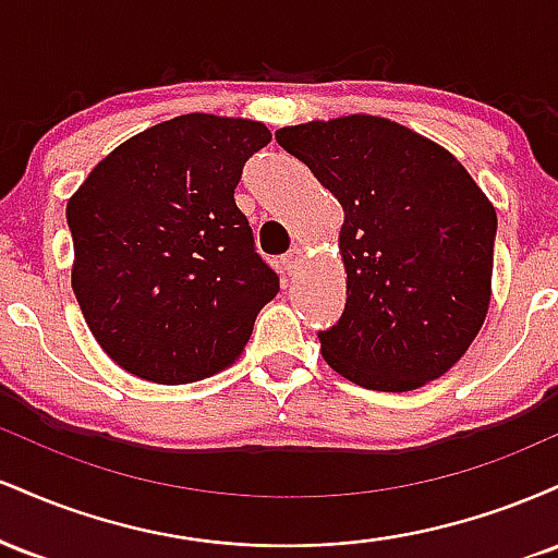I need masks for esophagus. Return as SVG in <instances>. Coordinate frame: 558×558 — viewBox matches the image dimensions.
I'll return each instance as SVG.
<instances>
[{"mask_svg": "<svg viewBox=\"0 0 558 558\" xmlns=\"http://www.w3.org/2000/svg\"><path fill=\"white\" fill-rule=\"evenodd\" d=\"M301 262H304V248L293 246L291 252H288L286 257H283V270H286L288 275H296V270L301 267Z\"/></svg>", "mask_w": 558, "mask_h": 558, "instance_id": "obj_1", "label": "esophagus"}]
</instances>
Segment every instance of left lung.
<instances>
[{
	"instance_id": "1",
	"label": "left lung",
	"mask_w": 558,
	"mask_h": 558,
	"mask_svg": "<svg viewBox=\"0 0 558 558\" xmlns=\"http://www.w3.org/2000/svg\"><path fill=\"white\" fill-rule=\"evenodd\" d=\"M275 138L341 202L345 310L323 360L403 393L466 354L490 306L496 207L451 151L377 114L286 125Z\"/></svg>"
}]
</instances>
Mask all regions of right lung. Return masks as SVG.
Returning <instances> with one entry per match:
<instances>
[{"instance_id":"obj_1","label":"right lung","mask_w":558,"mask_h":558,"mask_svg":"<svg viewBox=\"0 0 558 558\" xmlns=\"http://www.w3.org/2000/svg\"><path fill=\"white\" fill-rule=\"evenodd\" d=\"M270 138L259 120L181 114L123 141L68 198L70 283L125 373L181 386L246 349L280 283L233 191Z\"/></svg>"}]
</instances>
